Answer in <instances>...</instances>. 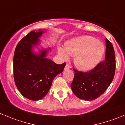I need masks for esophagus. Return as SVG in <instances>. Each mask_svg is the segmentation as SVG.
Returning <instances> with one entry per match:
<instances>
[{"instance_id":"1","label":"esophagus","mask_w":125,"mask_h":125,"mask_svg":"<svg viewBox=\"0 0 125 125\" xmlns=\"http://www.w3.org/2000/svg\"><path fill=\"white\" fill-rule=\"evenodd\" d=\"M69 68H71V66H70L68 64H66V66H65V67H64V69L67 70V69H69Z\"/></svg>"}]
</instances>
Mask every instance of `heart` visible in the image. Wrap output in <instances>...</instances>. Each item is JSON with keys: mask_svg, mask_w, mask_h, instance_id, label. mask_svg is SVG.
I'll list each match as a JSON object with an SVG mask.
<instances>
[{"mask_svg": "<svg viewBox=\"0 0 125 125\" xmlns=\"http://www.w3.org/2000/svg\"><path fill=\"white\" fill-rule=\"evenodd\" d=\"M103 44L89 35L79 37L66 44V49L58 47L59 55L67 60L69 55L75 56L74 63L79 69L89 71L96 67L104 53Z\"/></svg>", "mask_w": 125, "mask_h": 125, "instance_id": "obj_1", "label": "heart"}]
</instances>
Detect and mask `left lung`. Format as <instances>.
I'll return each instance as SVG.
<instances>
[{
  "mask_svg": "<svg viewBox=\"0 0 125 125\" xmlns=\"http://www.w3.org/2000/svg\"><path fill=\"white\" fill-rule=\"evenodd\" d=\"M106 42L105 59L87 72L73 69L74 78L71 87L77 97L86 101L94 100L107 89L114 78L116 68L115 52L112 43Z\"/></svg>",
  "mask_w": 125,
  "mask_h": 125,
  "instance_id": "8db88e82",
  "label": "left lung"
}]
</instances>
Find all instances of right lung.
Masks as SVG:
<instances>
[{"instance_id": "add662e5", "label": "right lung", "mask_w": 125, "mask_h": 125, "mask_svg": "<svg viewBox=\"0 0 125 125\" xmlns=\"http://www.w3.org/2000/svg\"><path fill=\"white\" fill-rule=\"evenodd\" d=\"M43 32L32 31L27 34L19 42L14 53L15 85L22 96L32 101L40 100L47 95L54 77L66 66L65 62L56 64L46 58L48 50L41 51L39 54L32 52Z\"/></svg>"}]
</instances>
